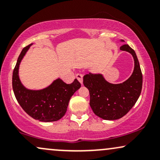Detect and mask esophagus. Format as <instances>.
Listing matches in <instances>:
<instances>
[{
  "label": "esophagus",
  "mask_w": 160,
  "mask_h": 160,
  "mask_svg": "<svg viewBox=\"0 0 160 160\" xmlns=\"http://www.w3.org/2000/svg\"><path fill=\"white\" fill-rule=\"evenodd\" d=\"M76 78L79 80V82H80L81 84H82V74H78L76 75Z\"/></svg>",
  "instance_id": "1"
}]
</instances>
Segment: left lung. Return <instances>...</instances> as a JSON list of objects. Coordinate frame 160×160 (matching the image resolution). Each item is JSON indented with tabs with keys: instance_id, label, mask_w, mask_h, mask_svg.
<instances>
[{
	"instance_id": "1",
	"label": "left lung",
	"mask_w": 160,
	"mask_h": 160,
	"mask_svg": "<svg viewBox=\"0 0 160 160\" xmlns=\"http://www.w3.org/2000/svg\"><path fill=\"white\" fill-rule=\"evenodd\" d=\"M120 49L132 54L135 62L133 73L128 80L113 84L101 74L89 73L83 77V84L90 95L89 105L95 114L103 120H118L126 115L136 103L142 89V73L135 52L128 44L122 45Z\"/></svg>"
}]
</instances>
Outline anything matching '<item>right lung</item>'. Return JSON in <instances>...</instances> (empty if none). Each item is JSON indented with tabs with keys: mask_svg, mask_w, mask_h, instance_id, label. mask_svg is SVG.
Returning <instances> with one entry per match:
<instances>
[{
	"mask_svg": "<svg viewBox=\"0 0 160 160\" xmlns=\"http://www.w3.org/2000/svg\"><path fill=\"white\" fill-rule=\"evenodd\" d=\"M30 44L20 53L12 73V89L16 100L22 109L32 118L42 122H54L62 118L67 111L71 96L80 88V82L75 79L67 84L60 78L49 86L40 90H32L22 85L19 77V65Z\"/></svg>",
	"mask_w": 160,
	"mask_h": 160,
	"instance_id": "add662e5",
	"label": "right lung"
}]
</instances>
